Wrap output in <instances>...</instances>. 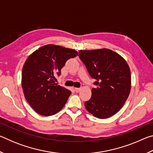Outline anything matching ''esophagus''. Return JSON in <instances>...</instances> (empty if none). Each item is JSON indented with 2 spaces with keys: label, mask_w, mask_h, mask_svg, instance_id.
<instances>
[{
  "label": "esophagus",
  "mask_w": 153,
  "mask_h": 153,
  "mask_svg": "<svg viewBox=\"0 0 153 153\" xmlns=\"http://www.w3.org/2000/svg\"><path fill=\"white\" fill-rule=\"evenodd\" d=\"M80 90H81V88H75V91L76 92H79Z\"/></svg>",
  "instance_id": "esophagus-1"
}]
</instances>
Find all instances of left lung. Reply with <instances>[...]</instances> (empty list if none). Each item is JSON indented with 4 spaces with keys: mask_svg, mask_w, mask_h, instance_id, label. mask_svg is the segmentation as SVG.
<instances>
[{
    "mask_svg": "<svg viewBox=\"0 0 153 153\" xmlns=\"http://www.w3.org/2000/svg\"><path fill=\"white\" fill-rule=\"evenodd\" d=\"M79 57L95 79V88H92L90 99L85 102V107L97 118L111 117L123 107L130 92L128 63L120 55L107 48L79 51Z\"/></svg>",
    "mask_w": 153,
    "mask_h": 153,
    "instance_id": "1",
    "label": "left lung"
}]
</instances>
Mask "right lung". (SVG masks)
<instances>
[{
  "label": "right lung",
  "mask_w": 153,
  "mask_h": 153,
  "mask_svg": "<svg viewBox=\"0 0 153 153\" xmlns=\"http://www.w3.org/2000/svg\"><path fill=\"white\" fill-rule=\"evenodd\" d=\"M78 55L73 49L43 46L29 56L23 67L22 85L28 103L43 116L55 115L65 105L71 92L56 84L66 61Z\"/></svg>",
  "instance_id": "right-lung-1"
}]
</instances>
